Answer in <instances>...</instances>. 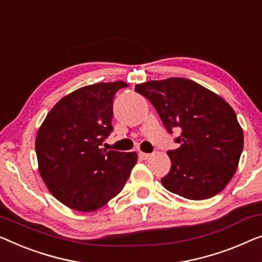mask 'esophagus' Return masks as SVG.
I'll return each mask as SVG.
<instances>
[{
    "mask_svg": "<svg viewBox=\"0 0 262 262\" xmlns=\"http://www.w3.org/2000/svg\"><path fill=\"white\" fill-rule=\"evenodd\" d=\"M150 156H151V155H150V154H145V152H140V157H142V158H144V159H147V158H150Z\"/></svg>",
    "mask_w": 262,
    "mask_h": 262,
    "instance_id": "obj_1",
    "label": "esophagus"
}]
</instances>
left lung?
Returning <instances> with one entry per match:
<instances>
[{"label":"left lung","mask_w":262,"mask_h":262,"mask_svg":"<svg viewBox=\"0 0 262 262\" xmlns=\"http://www.w3.org/2000/svg\"><path fill=\"white\" fill-rule=\"evenodd\" d=\"M151 101L170 134L181 128V146L168 151L166 190L188 200H207L232 180L244 149V131L227 101L210 90L184 78L136 85Z\"/></svg>","instance_id":"8db88e82"}]
</instances>
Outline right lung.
Returning a JSON list of instances; mask_svg holds the SVG:
<instances>
[{"mask_svg":"<svg viewBox=\"0 0 262 262\" xmlns=\"http://www.w3.org/2000/svg\"><path fill=\"white\" fill-rule=\"evenodd\" d=\"M128 86L98 82L75 90L56 103L37 131L39 172L51 194L77 211L98 210L123 190L137 152L101 149L113 130L112 100Z\"/></svg>","mask_w":262,"mask_h":262,"instance_id":"right-lung-1","label":"right lung"}]
</instances>
